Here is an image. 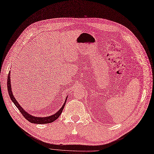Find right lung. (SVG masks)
<instances>
[{
    "instance_id": "right-lung-1",
    "label": "right lung",
    "mask_w": 154,
    "mask_h": 154,
    "mask_svg": "<svg viewBox=\"0 0 154 154\" xmlns=\"http://www.w3.org/2000/svg\"><path fill=\"white\" fill-rule=\"evenodd\" d=\"M10 77H11V74H10V72L8 74V93H9V95L11 98V100L13 101V102L14 103V104L16 105V106L18 108V110H20V112L21 113V114L25 117V118L26 119L27 121H29L31 123H34V124H48V123H51L53 122L54 121H56L57 119H58L60 116L61 115V113L64 109V106L65 105L66 101L67 100L68 96L66 98L64 104L63 105L61 109L57 112L56 113H54V115H52L49 117H35L32 116L30 114H29L28 112H26L24 109L23 108H22L17 100H16V98L14 97L13 92H12V89H11V79H10Z\"/></svg>"
}]
</instances>
